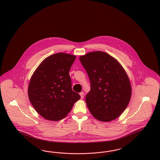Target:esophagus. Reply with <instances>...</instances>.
Masks as SVG:
<instances>
[{"instance_id":"obj_1","label":"esophagus","mask_w":160,"mask_h":160,"mask_svg":"<svg viewBox=\"0 0 160 160\" xmlns=\"http://www.w3.org/2000/svg\"><path fill=\"white\" fill-rule=\"evenodd\" d=\"M80 97H81V99H83V98H84V92H80Z\"/></svg>"}]
</instances>
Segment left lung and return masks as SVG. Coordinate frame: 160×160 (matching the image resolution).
I'll return each mask as SVG.
<instances>
[{
	"label": "left lung",
	"instance_id": "obj_1",
	"mask_svg": "<svg viewBox=\"0 0 160 160\" xmlns=\"http://www.w3.org/2000/svg\"><path fill=\"white\" fill-rule=\"evenodd\" d=\"M79 59L90 82V90L86 96L90 113L101 122L115 120L127 108L132 95L126 71L116 59L103 52H91Z\"/></svg>",
	"mask_w": 160,
	"mask_h": 160
}]
</instances>
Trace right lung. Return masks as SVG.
I'll return each mask as SVG.
<instances>
[{
    "label": "right lung",
    "instance_id": "add662e5",
    "mask_svg": "<svg viewBox=\"0 0 160 160\" xmlns=\"http://www.w3.org/2000/svg\"><path fill=\"white\" fill-rule=\"evenodd\" d=\"M76 57L57 53L45 59L32 74L28 88L29 100L44 118L59 121L70 112L80 99L72 91L69 74Z\"/></svg>",
    "mask_w": 160,
    "mask_h": 160
}]
</instances>
